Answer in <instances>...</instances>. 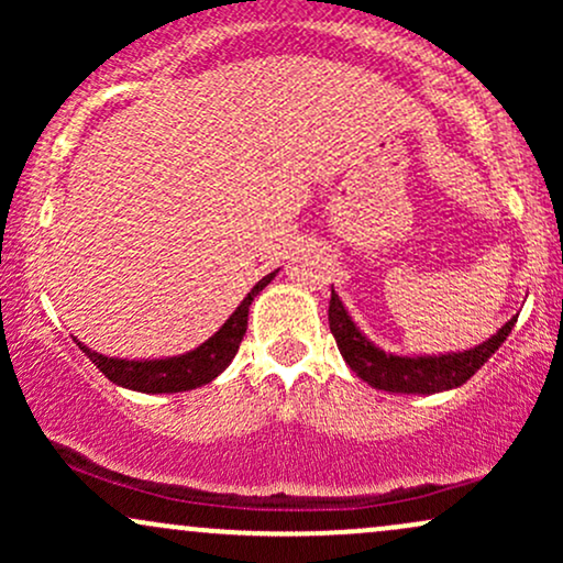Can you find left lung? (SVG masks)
<instances>
[{"label": "left lung", "instance_id": "8db88e82", "mask_svg": "<svg viewBox=\"0 0 563 563\" xmlns=\"http://www.w3.org/2000/svg\"><path fill=\"white\" fill-rule=\"evenodd\" d=\"M328 322H331V333L335 344H339L341 357H344L346 365L352 367L360 378L367 380L373 389L399 394H437L466 384V380L493 357L497 346L508 339L516 318H510L506 325H503L493 339L484 341V344L466 349V352L439 354V357H399V354H386L384 349L371 344V341L357 331L352 318H349V312L335 290H331Z\"/></svg>", "mask_w": 563, "mask_h": 563}]
</instances>
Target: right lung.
<instances>
[{"mask_svg":"<svg viewBox=\"0 0 563 563\" xmlns=\"http://www.w3.org/2000/svg\"><path fill=\"white\" fill-rule=\"evenodd\" d=\"M277 275L269 273L264 275L251 294L241 301V307L230 314V320L224 322L219 331L211 335L209 341H203L192 352L179 354V357H166V360H119V357H106V354H97L89 346H84L79 339H74L84 354H87L92 363L100 367V373L106 378H111L113 384L124 386V389L145 391V394H174V391H187L196 389V386L209 384L219 373L224 371L235 357L238 346H241L245 328H249V307L254 301V296L262 288H267V283Z\"/></svg>","mask_w":563,"mask_h":563,"instance_id":"1","label":"right lung"}]
</instances>
